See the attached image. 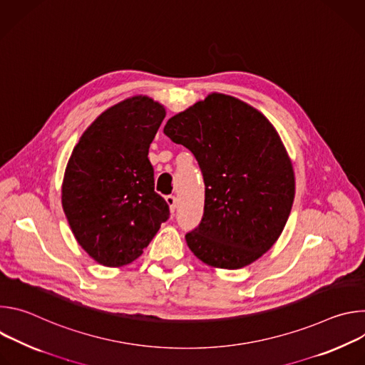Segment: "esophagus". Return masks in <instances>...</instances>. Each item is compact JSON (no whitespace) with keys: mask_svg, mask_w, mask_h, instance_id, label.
Returning a JSON list of instances; mask_svg holds the SVG:
<instances>
[{"mask_svg":"<svg viewBox=\"0 0 365 365\" xmlns=\"http://www.w3.org/2000/svg\"><path fill=\"white\" fill-rule=\"evenodd\" d=\"M166 202H168V205H169V207H170V212H175L176 206H178V199H176V196H175V195H168V196H166Z\"/></svg>","mask_w":365,"mask_h":365,"instance_id":"34e87169","label":"esophagus"}]
</instances>
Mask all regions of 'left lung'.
Returning <instances> with one entry per match:
<instances>
[{
  "label": "left lung",
  "instance_id": "8db88e82",
  "mask_svg": "<svg viewBox=\"0 0 365 365\" xmlns=\"http://www.w3.org/2000/svg\"><path fill=\"white\" fill-rule=\"evenodd\" d=\"M163 131L193 153L203 175V217L185 237L190 251L217 269L254 263L279 240L294 199L293 165L273 124L241 99L214 92Z\"/></svg>",
  "mask_w": 365,
  "mask_h": 365
}]
</instances>
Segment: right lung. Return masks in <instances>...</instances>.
<instances>
[{"label":"right lung","instance_id":"1","mask_svg":"<svg viewBox=\"0 0 365 365\" xmlns=\"http://www.w3.org/2000/svg\"><path fill=\"white\" fill-rule=\"evenodd\" d=\"M165 117L158 101L127 98L103 111L71 154L62 206L76 241L102 266L133 263L170 215L147 158Z\"/></svg>","mask_w":365,"mask_h":365}]
</instances>
